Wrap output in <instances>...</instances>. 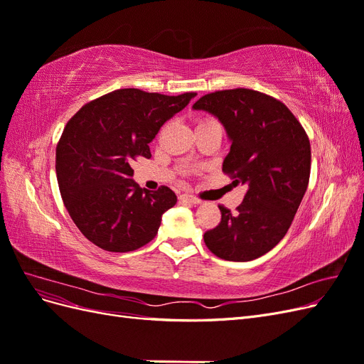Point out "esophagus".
<instances>
[{
	"label": "esophagus",
	"instance_id": "1",
	"mask_svg": "<svg viewBox=\"0 0 364 364\" xmlns=\"http://www.w3.org/2000/svg\"><path fill=\"white\" fill-rule=\"evenodd\" d=\"M179 199L181 200H186V202H190V203H194V205L200 203V199H197V197L193 196V194H181Z\"/></svg>",
	"mask_w": 364,
	"mask_h": 364
}]
</instances>
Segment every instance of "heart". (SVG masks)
I'll return each instance as SVG.
<instances>
[{"label": "heart", "mask_w": 364, "mask_h": 364, "mask_svg": "<svg viewBox=\"0 0 364 364\" xmlns=\"http://www.w3.org/2000/svg\"><path fill=\"white\" fill-rule=\"evenodd\" d=\"M205 121H211V119H203V121H200V123H205Z\"/></svg>", "instance_id": "heart-1"}]
</instances>
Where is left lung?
<instances>
[{
  "instance_id": "1",
  "label": "left lung",
  "mask_w": 364,
  "mask_h": 364,
  "mask_svg": "<svg viewBox=\"0 0 364 364\" xmlns=\"http://www.w3.org/2000/svg\"><path fill=\"white\" fill-rule=\"evenodd\" d=\"M215 115L232 141L223 173L246 185L245 199L205 232L206 247L226 261H252L287 234L306 191L311 146L302 124L278 98L247 87L200 97L193 106Z\"/></svg>"
}]
</instances>
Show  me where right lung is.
<instances>
[{
  "label": "right lung",
  "instance_id": "right-lung-1",
  "mask_svg": "<svg viewBox=\"0 0 364 364\" xmlns=\"http://www.w3.org/2000/svg\"><path fill=\"white\" fill-rule=\"evenodd\" d=\"M194 95L126 87L86 103L70 118L56 147V174L65 208L91 243L132 252L156 237L162 214L178 197L165 185L142 190L132 179V164L151 158L149 142Z\"/></svg>",
  "mask_w": 364,
  "mask_h": 364
}]
</instances>
